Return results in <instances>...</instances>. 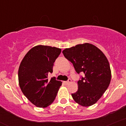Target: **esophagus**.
Returning <instances> with one entry per match:
<instances>
[{"instance_id":"34e87169","label":"esophagus","mask_w":126,"mask_h":126,"mask_svg":"<svg viewBox=\"0 0 126 126\" xmlns=\"http://www.w3.org/2000/svg\"><path fill=\"white\" fill-rule=\"evenodd\" d=\"M72 82V80H71V79H68V80L67 81H64V83L65 84H68L69 83H70Z\"/></svg>"}]
</instances>
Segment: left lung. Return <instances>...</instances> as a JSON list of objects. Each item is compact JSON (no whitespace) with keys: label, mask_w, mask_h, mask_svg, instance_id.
I'll list each match as a JSON object with an SVG mask.
<instances>
[{"label":"left lung","mask_w":126,"mask_h":126,"mask_svg":"<svg viewBox=\"0 0 126 126\" xmlns=\"http://www.w3.org/2000/svg\"><path fill=\"white\" fill-rule=\"evenodd\" d=\"M63 53L78 73H84L78 82V91L72 94L73 98L82 106H92L100 99L110 82L111 70L107 58L98 48L89 43L65 48Z\"/></svg>","instance_id":"left-lung-1"}]
</instances>
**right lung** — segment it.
<instances>
[{"label":"right lung","instance_id":"obj_1","mask_svg":"<svg viewBox=\"0 0 126 126\" xmlns=\"http://www.w3.org/2000/svg\"><path fill=\"white\" fill-rule=\"evenodd\" d=\"M61 49L46 45H37L25 54L18 71L22 92L32 103L38 107H47L54 101L62 82L54 77L48 81V75Z\"/></svg>","mask_w":126,"mask_h":126}]
</instances>
